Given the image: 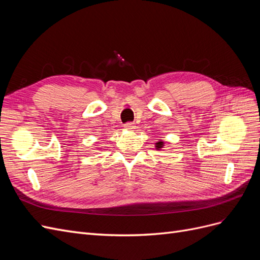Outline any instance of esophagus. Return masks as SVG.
<instances>
[{
	"label": "esophagus",
	"mask_w": 260,
	"mask_h": 260,
	"mask_svg": "<svg viewBox=\"0 0 260 260\" xmlns=\"http://www.w3.org/2000/svg\"><path fill=\"white\" fill-rule=\"evenodd\" d=\"M123 128H124V130H127V131H132L133 129H136V124L133 122H127V123H124Z\"/></svg>",
	"instance_id": "esophagus-1"
}]
</instances>
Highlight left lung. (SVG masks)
Instances as JSON below:
<instances>
[{
  "instance_id": "8db88e82",
  "label": "left lung",
  "mask_w": 260,
  "mask_h": 260,
  "mask_svg": "<svg viewBox=\"0 0 260 260\" xmlns=\"http://www.w3.org/2000/svg\"><path fill=\"white\" fill-rule=\"evenodd\" d=\"M164 145H165V143H164V141L159 140V141H158V142H157V143H155V148L157 149V151H161V148L164 147Z\"/></svg>"
}]
</instances>
